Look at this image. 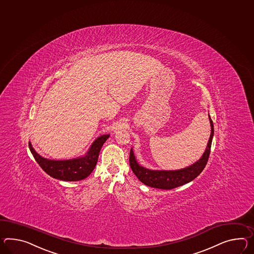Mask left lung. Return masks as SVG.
<instances>
[{
    "label": "left lung",
    "instance_id": "left-lung-1",
    "mask_svg": "<svg viewBox=\"0 0 254 254\" xmlns=\"http://www.w3.org/2000/svg\"><path fill=\"white\" fill-rule=\"evenodd\" d=\"M208 118L210 122L211 133L209 140L206 145V149L204 150L202 157L194 163L189 165L188 167L173 171L151 170L143 167L142 165H140L136 161L133 149H131L129 155L130 167L138 180L144 185L152 188L171 190L173 188L184 186L195 179L204 170L210 154L211 143L214 136V125L211 120L210 116H208Z\"/></svg>",
    "mask_w": 254,
    "mask_h": 254
}]
</instances>
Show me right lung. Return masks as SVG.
<instances>
[{"label":"right lung","instance_id":"obj_1","mask_svg":"<svg viewBox=\"0 0 254 254\" xmlns=\"http://www.w3.org/2000/svg\"><path fill=\"white\" fill-rule=\"evenodd\" d=\"M109 136V134L98 136L91 145L86 154L69 160L57 161L44 158L35 150L31 142H29V149L35 160L45 173L55 179L75 182L85 179L92 173L98 161L101 148Z\"/></svg>","mask_w":254,"mask_h":254}]
</instances>
